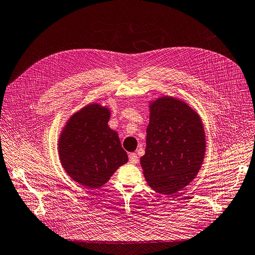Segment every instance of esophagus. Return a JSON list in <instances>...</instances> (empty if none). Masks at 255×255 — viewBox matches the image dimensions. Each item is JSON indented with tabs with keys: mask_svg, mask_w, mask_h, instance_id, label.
<instances>
[{
	"mask_svg": "<svg viewBox=\"0 0 255 255\" xmlns=\"http://www.w3.org/2000/svg\"><path fill=\"white\" fill-rule=\"evenodd\" d=\"M128 161L131 163V164H137L139 162V157L137 156V154H135V152H130L128 155Z\"/></svg>",
	"mask_w": 255,
	"mask_h": 255,
	"instance_id": "34e87169",
	"label": "esophagus"
}]
</instances>
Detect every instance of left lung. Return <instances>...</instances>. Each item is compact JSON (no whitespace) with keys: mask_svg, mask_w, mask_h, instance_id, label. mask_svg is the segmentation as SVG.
<instances>
[{"mask_svg":"<svg viewBox=\"0 0 255 255\" xmlns=\"http://www.w3.org/2000/svg\"><path fill=\"white\" fill-rule=\"evenodd\" d=\"M145 154L140 163L148 185L171 195L195 179L205 155V133L200 116L172 97L149 106Z\"/></svg>","mask_w":255,"mask_h":255,"instance_id":"left-lung-1","label":"left lung"}]
</instances>
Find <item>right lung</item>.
<instances>
[{"instance_id":"1","label":"right lung","mask_w":255,"mask_h":255,"mask_svg":"<svg viewBox=\"0 0 255 255\" xmlns=\"http://www.w3.org/2000/svg\"><path fill=\"white\" fill-rule=\"evenodd\" d=\"M110 111L91 104L69 119L58 142V152L67 174L87 188H98L110 180L128 154L118 134L109 128Z\"/></svg>"}]
</instances>
